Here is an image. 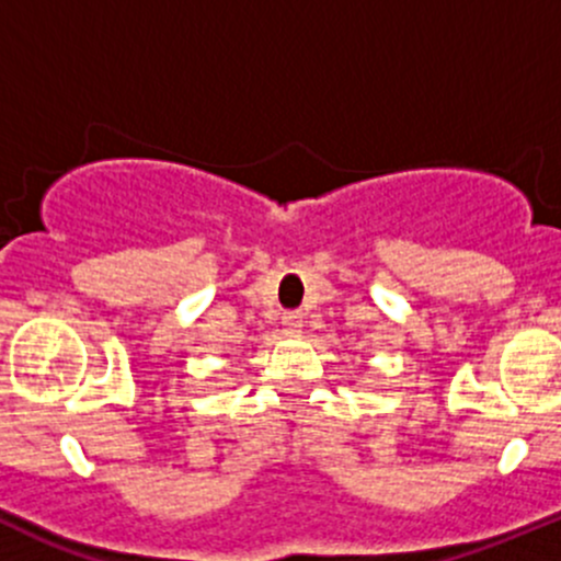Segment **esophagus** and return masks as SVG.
Returning a JSON list of instances; mask_svg holds the SVG:
<instances>
[{"label": "esophagus", "instance_id": "1", "mask_svg": "<svg viewBox=\"0 0 561 561\" xmlns=\"http://www.w3.org/2000/svg\"><path fill=\"white\" fill-rule=\"evenodd\" d=\"M280 323H283V332H286V334L302 332V316H299V313H286L280 319Z\"/></svg>", "mask_w": 561, "mask_h": 561}]
</instances>
